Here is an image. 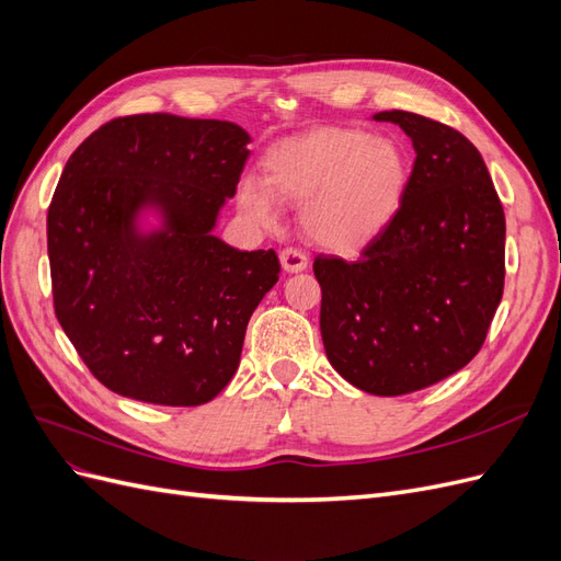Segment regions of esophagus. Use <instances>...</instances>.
<instances>
[{
  "instance_id": "obj_1",
  "label": "esophagus",
  "mask_w": 561,
  "mask_h": 561,
  "mask_svg": "<svg viewBox=\"0 0 561 561\" xmlns=\"http://www.w3.org/2000/svg\"><path fill=\"white\" fill-rule=\"evenodd\" d=\"M280 266L287 271V274H299L309 266V257L297 248H285L280 252Z\"/></svg>"
}]
</instances>
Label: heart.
Listing matches in <instances>:
<instances>
[{
	"instance_id": "heart-1",
	"label": "heart",
	"mask_w": 561,
	"mask_h": 561,
	"mask_svg": "<svg viewBox=\"0 0 561 561\" xmlns=\"http://www.w3.org/2000/svg\"><path fill=\"white\" fill-rule=\"evenodd\" d=\"M410 180L404 151L365 130L328 128L268 149L264 182H239V208L257 227L278 225L276 198L301 206L304 229L330 250H355L393 222Z\"/></svg>"
}]
</instances>
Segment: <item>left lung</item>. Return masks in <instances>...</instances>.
Returning a JSON list of instances; mask_svg holds the SVG:
<instances>
[{"mask_svg":"<svg viewBox=\"0 0 561 561\" xmlns=\"http://www.w3.org/2000/svg\"><path fill=\"white\" fill-rule=\"evenodd\" d=\"M414 147L400 210L358 260L313 262L330 365L369 396L451 377L484 344L505 278V215L484 159L461 133L379 112Z\"/></svg>","mask_w":561,"mask_h":561,"instance_id":"8db88e82","label":"left lung"}]
</instances>
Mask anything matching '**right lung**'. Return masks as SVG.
<instances>
[{"label":"right lung","instance_id":"add662e5","mask_svg":"<svg viewBox=\"0 0 561 561\" xmlns=\"http://www.w3.org/2000/svg\"><path fill=\"white\" fill-rule=\"evenodd\" d=\"M231 122L114 118L83 140L46 217L60 328L116 396L196 407L222 393L276 285L274 250L213 233L250 157Z\"/></svg>","mask_w":561,"mask_h":561}]
</instances>
